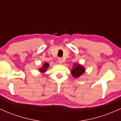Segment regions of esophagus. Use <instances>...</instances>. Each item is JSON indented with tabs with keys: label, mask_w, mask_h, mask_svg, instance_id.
Returning a JSON list of instances; mask_svg holds the SVG:
<instances>
[{
	"label": "esophagus",
	"mask_w": 121,
	"mask_h": 121,
	"mask_svg": "<svg viewBox=\"0 0 121 121\" xmlns=\"http://www.w3.org/2000/svg\"><path fill=\"white\" fill-rule=\"evenodd\" d=\"M58 62H59V64H62V59L61 58H59V59H58Z\"/></svg>",
	"instance_id": "esophagus-1"
}]
</instances>
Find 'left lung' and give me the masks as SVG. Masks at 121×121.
I'll use <instances>...</instances> for the list:
<instances>
[{"label": "left lung", "mask_w": 121, "mask_h": 121, "mask_svg": "<svg viewBox=\"0 0 121 121\" xmlns=\"http://www.w3.org/2000/svg\"><path fill=\"white\" fill-rule=\"evenodd\" d=\"M75 66V65H74ZM85 72V69L81 65L77 64L71 70L72 74L73 76L76 78L80 77L81 74H82Z\"/></svg>", "instance_id": "obj_1"}]
</instances>
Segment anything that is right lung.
I'll use <instances>...</instances> for the list:
<instances>
[{"instance_id": "right-lung-1", "label": "right lung", "mask_w": 121, "mask_h": 121, "mask_svg": "<svg viewBox=\"0 0 121 121\" xmlns=\"http://www.w3.org/2000/svg\"><path fill=\"white\" fill-rule=\"evenodd\" d=\"M49 64L47 63V62H45V64H44V65H43L42 68L40 69V71H41V72H45V71H46L47 69L49 67Z\"/></svg>"}]
</instances>
